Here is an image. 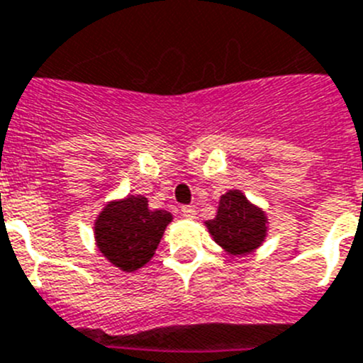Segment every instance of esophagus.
<instances>
[{"label": "esophagus", "mask_w": 363, "mask_h": 363, "mask_svg": "<svg viewBox=\"0 0 363 363\" xmlns=\"http://www.w3.org/2000/svg\"><path fill=\"white\" fill-rule=\"evenodd\" d=\"M181 213L184 219H195V216H197V212H195L194 206H182Z\"/></svg>", "instance_id": "34e87169"}]
</instances>
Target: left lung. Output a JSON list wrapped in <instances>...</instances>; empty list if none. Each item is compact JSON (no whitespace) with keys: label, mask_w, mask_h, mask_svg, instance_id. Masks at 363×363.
Masks as SVG:
<instances>
[{"label":"left lung","mask_w":363,"mask_h":363,"mask_svg":"<svg viewBox=\"0 0 363 363\" xmlns=\"http://www.w3.org/2000/svg\"><path fill=\"white\" fill-rule=\"evenodd\" d=\"M213 241L232 256H247L267 238V216L239 190L220 195L217 216L206 220Z\"/></svg>","instance_id":"1"}]
</instances>
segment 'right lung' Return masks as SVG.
Returning a JSON list of instances; mask_svg holds the SVG:
<instances>
[{
    "label": "right lung",
    "instance_id": "right-lung-1",
    "mask_svg": "<svg viewBox=\"0 0 363 363\" xmlns=\"http://www.w3.org/2000/svg\"><path fill=\"white\" fill-rule=\"evenodd\" d=\"M173 216L150 210L143 195L106 204L94 220V241L102 256L124 272H135L153 257Z\"/></svg>",
    "mask_w": 363,
    "mask_h": 363
}]
</instances>
